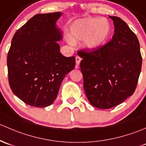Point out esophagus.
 Returning a JSON list of instances; mask_svg holds the SVG:
<instances>
[{
    "label": "esophagus",
    "instance_id": "34e87169",
    "mask_svg": "<svg viewBox=\"0 0 146 146\" xmlns=\"http://www.w3.org/2000/svg\"><path fill=\"white\" fill-rule=\"evenodd\" d=\"M81 60H82V58H81L80 57H79V56H76V68H78V67H79V64H80Z\"/></svg>",
    "mask_w": 146,
    "mask_h": 146
}]
</instances>
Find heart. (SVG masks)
Masks as SVG:
<instances>
[{
    "label": "heart",
    "instance_id": "1",
    "mask_svg": "<svg viewBox=\"0 0 146 146\" xmlns=\"http://www.w3.org/2000/svg\"><path fill=\"white\" fill-rule=\"evenodd\" d=\"M71 38H67L70 44L74 40L84 39V46L89 50H96L108 40L111 32L110 22L106 19L88 17L75 21L70 28Z\"/></svg>",
    "mask_w": 146,
    "mask_h": 146
}]
</instances>
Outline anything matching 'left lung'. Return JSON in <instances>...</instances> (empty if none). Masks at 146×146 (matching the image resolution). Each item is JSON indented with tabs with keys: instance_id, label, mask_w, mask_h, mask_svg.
I'll use <instances>...</instances> for the list:
<instances>
[{
	"instance_id": "left-lung-1",
	"label": "left lung",
	"mask_w": 146,
	"mask_h": 146,
	"mask_svg": "<svg viewBox=\"0 0 146 146\" xmlns=\"http://www.w3.org/2000/svg\"><path fill=\"white\" fill-rule=\"evenodd\" d=\"M115 27L112 40L92 52L78 51L84 88L89 103L100 109L118 106L133 95L142 64L136 34L121 18L110 16Z\"/></svg>"
}]
</instances>
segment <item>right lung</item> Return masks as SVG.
Masks as SVG:
<instances>
[{"mask_svg":"<svg viewBox=\"0 0 146 146\" xmlns=\"http://www.w3.org/2000/svg\"><path fill=\"white\" fill-rule=\"evenodd\" d=\"M62 13L38 14L16 31L7 54L8 80L13 94L31 106L44 108L56 99L61 83L75 67V57H64L56 26Z\"/></svg>","mask_w":146,"mask_h":146,"instance_id":"right-lung-1","label":"right lung"}]
</instances>
